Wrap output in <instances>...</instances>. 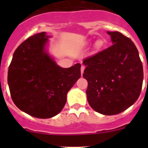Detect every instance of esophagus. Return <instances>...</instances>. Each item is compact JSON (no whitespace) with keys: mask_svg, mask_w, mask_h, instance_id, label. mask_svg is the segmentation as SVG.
<instances>
[{"mask_svg":"<svg viewBox=\"0 0 148 148\" xmlns=\"http://www.w3.org/2000/svg\"><path fill=\"white\" fill-rule=\"evenodd\" d=\"M84 70V66H82V67H81V73H82V75L83 74Z\"/></svg>","mask_w":148,"mask_h":148,"instance_id":"34e87169","label":"esophagus"}]
</instances>
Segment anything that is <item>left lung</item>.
<instances>
[{
    "mask_svg": "<svg viewBox=\"0 0 148 148\" xmlns=\"http://www.w3.org/2000/svg\"><path fill=\"white\" fill-rule=\"evenodd\" d=\"M113 45L87 57L83 77L88 82L87 97L95 111L116 115L130 108L139 97L143 66L134 43L119 32H108Z\"/></svg>",
    "mask_w": 148,
    "mask_h": 148,
    "instance_id": "obj_1",
    "label": "left lung"
}]
</instances>
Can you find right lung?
Segmentation results:
<instances>
[{"label": "right lung", "instance_id": "obj_1", "mask_svg": "<svg viewBox=\"0 0 148 148\" xmlns=\"http://www.w3.org/2000/svg\"><path fill=\"white\" fill-rule=\"evenodd\" d=\"M49 36L35 34L18 46L8 70L13 102L21 110L39 119H49L62 110L66 94L81 77V64L57 65L45 50Z\"/></svg>", "mask_w": 148, "mask_h": 148}]
</instances>
